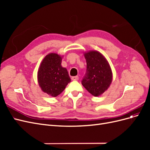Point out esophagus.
Returning a JSON list of instances; mask_svg holds the SVG:
<instances>
[{
    "label": "esophagus",
    "instance_id": "1",
    "mask_svg": "<svg viewBox=\"0 0 150 150\" xmlns=\"http://www.w3.org/2000/svg\"><path fill=\"white\" fill-rule=\"evenodd\" d=\"M71 79L72 81H78L79 80V77L78 76H73L71 78Z\"/></svg>",
    "mask_w": 150,
    "mask_h": 150
}]
</instances>
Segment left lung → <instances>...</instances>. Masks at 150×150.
Listing matches in <instances>:
<instances>
[{
	"label": "left lung",
	"instance_id": "left-lung-1",
	"mask_svg": "<svg viewBox=\"0 0 150 150\" xmlns=\"http://www.w3.org/2000/svg\"><path fill=\"white\" fill-rule=\"evenodd\" d=\"M87 68L81 84L94 96H99L109 88L112 72L108 61L101 53L90 51L84 54Z\"/></svg>",
	"mask_w": 150,
	"mask_h": 150
}]
</instances>
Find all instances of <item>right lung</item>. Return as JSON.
<instances>
[{
    "label": "right lung",
    "instance_id": "obj_1",
    "mask_svg": "<svg viewBox=\"0 0 150 150\" xmlns=\"http://www.w3.org/2000/svg\"><path fill=\"white\" fill-rule=\"evenodd\" d=\"M62 58L58 54L47 55L41 62L38 71V83L44 93L56 97L60 94L71 78L66 68L61 65Z\"/></svg>",
    "mask_w": 150,
    "mask_h": 150
}]
</instances>
